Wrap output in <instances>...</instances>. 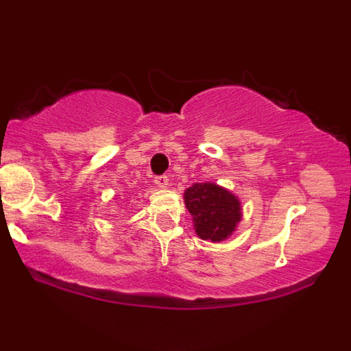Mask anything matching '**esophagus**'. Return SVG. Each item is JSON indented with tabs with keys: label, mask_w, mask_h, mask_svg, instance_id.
I'll list each match as a JSON object with an SVG mask.
<instances>
[{
	"label": "esophagus",
	"mask_w": 351,
	"mask_h": 351,
	"mask_svg": "<svg viewBox=\"0 0 351 351\" xmlns=\"http://www.w3.org/2000/svg\"><path fill=\"white\" fill-rule=\"evenodd\" d=\"M155 184H156V188H167L168 184H170V180H168V176H165V175H162V176H156L155 178Z\"/></svg>",
	"instance_id": "esophagus-1"
}]
</instances>
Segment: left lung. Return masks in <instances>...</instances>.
<instances>
[{
	"label": "left lung",
	"mask_w": 351,
	"mask_h": 351,
	"mask_svg": "<svg viewBox=\"0 0 351 351\" xmlns=\"http://www.w3.org/2000/svg\"><path fill=\"white\" fill-rule=\"evenodd\" d=\"M184 206L193 216L195 232L203 241L223 243L243 219V204L232 191L219 184L193 183L183 193Z\"/></svg>",
	"instance_id": "1"
}]
</instances>
